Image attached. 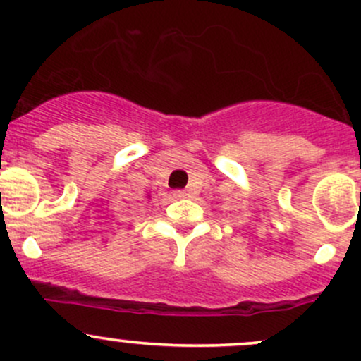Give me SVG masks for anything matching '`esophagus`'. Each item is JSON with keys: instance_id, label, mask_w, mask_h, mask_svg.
I'll return each instance as SVG.
<instances>
[{"instance_id": "esophagus-1", "label": "esophagus", "mask_w": 361, "mask_h": 361, "mask_svg": "<svg viewBox=\"0 0 361 361\" xmlns=\"http://www.w3.org/2000/svg\"><path fill=\"white\" fill-rule=\"evenodd\" d=\"M186 195L188 193H186L185 190H176V192H173V197L175 198H186Z\"/></svg>"}]
</instances>
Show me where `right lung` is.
Masks as SVG:
<instances>
[{
  "label": "right lung",
  "instance_id": "right-lung-1",
  "mask_svg": "<svg viewBox=\"0 0 361 361\" xmlns=\"http://www.w3.org/2000/svg\"><path fill=\"white\" fill-rule=\"evenodd\" d=\"M147 198H149V195H147Z\"/></svg>",
  "mask_w": 361,
  "mask_h": 361
}]
</instances>
